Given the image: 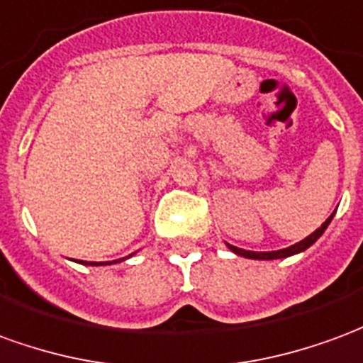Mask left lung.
I'll use <instances>...</instances> for the list:
<instances>
[{
    "label": "left lung",
    "mask_w": 363,
    "mask_h": 363,
    "mask_svg": "<svg viewBox=\"0 0 363 363\" xmlns=\"http://www.w3.org/2000/svg\"><path fill=\"white\" fill-rule=\"evenodd\" d=\"M334 213L330 215V217L326 218L325 223L320 225V227L313 233V235H309L305 240H301V242L293 244V246H289V248H284V250H276V252H250V250H242V248H236V246H230L228 244V248L235 252V254H238V256H244V258H252V259H277V258H287V256H293V254H297V252H303L309 248L311 244L317 242V238L323 233L326 230V227H328V223L333 220Z\"/></svg>",
    "instance_id": "left-lung-1"
}]
</instances>
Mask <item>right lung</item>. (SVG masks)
Wrapping results in <instances>:
<instances>
[{"label":"right lung","mask_w":363,"mask_h":363,"mask_svg":"<svg viewBox=\"0 0 363 363\" xmlns=\"http://www.w3.org/2000/svg\"><path fill=\"white\" fill-rule=\"evenodd\" d=\"M117 262H121V259H115V262H105V264H117ZM82 264H87V262H82ZM91 266H97V264H104V262H89Z\"/></svg>","instance_id":"right-lung-1"}]
</instances>
